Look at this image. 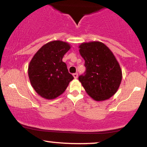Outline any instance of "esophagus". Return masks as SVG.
<instances>
[{"instance_id":"1","label":"esophagus","mask_w":147,"mask_h":147,"mask_svg":"<svg viewBox=\"0 0 147 147\" xmlns=\"http://www.w3.org/2000/svg\"><path fill=\"white\" fill-rule=\"evenodd\" d=\"M73 76L74 77V78H75V79H76L77 78H78V74H77V73H75V74H73Z\"/></svg>"}]
</instances>
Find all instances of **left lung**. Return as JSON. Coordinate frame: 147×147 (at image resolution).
Listing matches in <instances>:
<instances>
[{
  "mask_svg": "<svg viewBox=\"0 0 147 147\" xmlns=\"http://www.w3.org/2000/svg\"><path fill=\"white\" fill-rule=\"evenodd\" d=\"M79 48L86 67L79 81L94 100L109 99L117 93L122 80V71L115 55L99 41L82 43Z\"/></svg>",
  "mask_w": 147,
  "mask_h": 147,
  "instance_id": "8db88e82",
  "label": "left lung"
}]
</instances>
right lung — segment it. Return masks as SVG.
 <instances>
[{
	"label": "right lung",
	"mask_w": 147,
	"mask_h": 147,
	"mask_svg": "<svg viewBox=\"0 0 147 147\" xmlns=\"http://www.w3.org/2000/svg\"><path fill=\"white\" fill-rule=\"evenodd\" d=\"M71 48L68 43L53 41L43 46L28 65L30 84L38 95L47 99L59 97L74 79L63 58Z\"/></svg>",
	"instance_id": "1"
}]
</instances>
